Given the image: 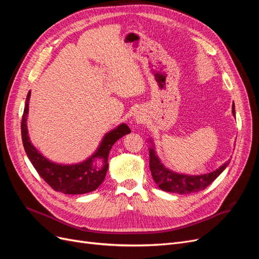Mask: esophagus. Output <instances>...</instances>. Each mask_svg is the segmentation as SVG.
<instances>
[{"instance_id": "esophagus-1", "label": "esophagus", "mask_w": 259, "mask_h": 259, "mask_svg": "<svg viewBox=\"0 0 259 259\" xmlns=\"http://www.w3.org/2000/svg\"><path fill=\"white\" fill-rule=\"evenodd\" d=\"M136 120H137V121H142V117L138 116V117H136Z\"/></svg>"}]
</instances>
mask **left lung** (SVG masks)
<instances>
[{
    "label": "left lung",
    "mask_w": 259,
    "mask_h": 259,
    "mask_svg": "<svg viewBox=\"0 0 259 259\" xmlns=\"http://www.w3.org/2000/svg\"><path fill=\"white\" fill-rule=\"evenodd\" d=\"M232 114L233 116H236L234 105L232 106ZM150 142L152 144V140H150ZM149 155H150L149 166H150L151 174L155 184H158L159 188L163 191L179 194H189L205 189L207 186H209L223 173L224 169L230 163V161L226 162L221 167L207 174L185 175L175 173V171L164 166L161 163L159 156L155 153L153 145L152 147L149 148Z\"/></svg>",
    "instance_id": "8db88e82"
}]
</instances>
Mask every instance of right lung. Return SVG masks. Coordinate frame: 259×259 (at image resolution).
Here are the masks:
<instances>
[{"instance_id": "right-lung-1", "label": "right lung", "mask_w": 259, "mask_h": 259, "mask_svg": "<svg viewBox=\"0 0 259 259\" xmlns=\"http://www.w3.org/2000/svg\"><path fill=\"white\" fill-rule=\"evenodd\" d=\"M31 92L28 93L21 120V138L25 151L30 162L46 183L55 191L65 194H84L89 193L104 182L108 170V156L112 146L116 140L131 133L126 124H120L119 126L110 131L104 136L95 153L89 159L76 164H59L46 159L37 151V149L31 144L28 135L27 119L29 112V100Z\"/></svg>"}]
</instances>
